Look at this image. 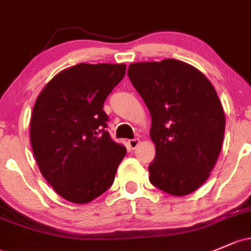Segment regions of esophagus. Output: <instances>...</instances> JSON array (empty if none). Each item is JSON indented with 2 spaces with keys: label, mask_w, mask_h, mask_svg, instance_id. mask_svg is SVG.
<instances>
[{
  "label": "esophagus",
  "mask_w": 251,
  "mask_h": 251,
  "mask_svg": "<svg viewBox=\"0 0 251 251\" xmlns=\"http://www.w3.org/2000/svg\"><path fill=\"white\" fill-rule=\"evenodd\" d=\"M127 144H128V148H130V149H136L137 146H138V144H139V139L138 138L128 139Z\"/></svg>",
  "instance_id": "obj_1"
}]
</instances>
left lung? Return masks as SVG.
<instances>
[{
    "label": "left lung",
    "instance_id": "1",
    "mask_svg": "<svg viewBox=\"0 0 251 251\" xmlns=\"http://www.w3.org/2000/svg\"><path fill=\"white\" fill-rule=\"evenodd\" d=\"M127 75L151 115L150 183L173 196L191 194L209 178L223 147L225 113L214 86L174 59L131 63Z\"/></svg>",
    "mask_w": 251,
    "mask_h": 251
}]
</instances>
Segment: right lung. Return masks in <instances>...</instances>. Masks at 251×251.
<instances>
[{"instance_id": "1", "label": "right lung", "mask_w": 251, "mask_h": 251, "mask_svg": "<svg viewBox=\"0 0 251 251\" xmlns=\"http://www.w3.org/2000/svg\"><path fill=\"white\" fill-rule=\"evenodd\" d=\"M124 63H78L38 95L30 139L42 176L57 195L84 204L112 186L126 148L104 130L103 103L125 75Z\"/></svg>"}]
</instances>
